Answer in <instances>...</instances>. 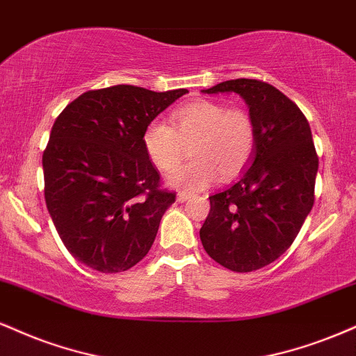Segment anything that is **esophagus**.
<instances>
[{"mask_svg": "<svg viewBox=\"0 0 356 356\" xmlns=\"http://www.w3.org/2000/svg\"><path fill=\"white\" fill-rule=\"evenodd\" d=\"M191 199V194H187V192H179L177 194V202H186V200Z\"/></svg>", "mask_w": 356, "mask_h": 356, "instance_id": "esophagus-1", "label": "esophagus"}]
</instances>
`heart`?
<instances>
[{
  "instance_id": "b5f03b06",
  "label": "heart",
  "mask_w": 356,
  "mask_h": 356,
  "mask_svg": "<svg viewBox=\"0 0 356 356\" xmlns=\"http://www.w3.org/2000/svg\"><path fill=\"white\" fill-rule=\"evenodd\" d=\"M169 124L151 121L145 126L143 145L147 157L162 172H169L191 144V163L172 171L170 186L197 191L217 174L232 179L248 165L255 151V124L241 108H227L219 101L194 99L175 108Z\"/></svg>"
}]
</instances>
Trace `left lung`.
Returning <instances> with one entry per match:
<instances>
[{
  "mask_svg": "<svg viewBox=\"0 0 356 356\" xmlns=\"http://www.w3.org/2000/svg\"><path fill=\"white\" fill-rule=\"evenodd\" d=\"M204 92H237L255 124L252 164L212 194L200 229L209 255L232 272H254L292 245L315 202L318 170L310 124L293 101L259 79H230Z\"/></svg>",
  "mask_w": 356,
  "mask_h": 356,
  "instance_id": "1",
  "label": "left lung"
}]
</instances>
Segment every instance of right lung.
<instances>
[{"mask_svg": "<svg viewBox=\"0 0 356 356\" xmlns=\"http://www.w3.org/2000/svg\"><path fill=\"white\" fill-rule=\"evenodd\" d=\"M186 92L118 84L81 94L56 118L42 152L44 200L63 243L81 264L124 272L151 250L175 192L161 189L143 134Z\"/></svg>", "mask_w": 356, "mask_h": 356, "instance_id": "1", "label": "right lung"}]
</instances>
